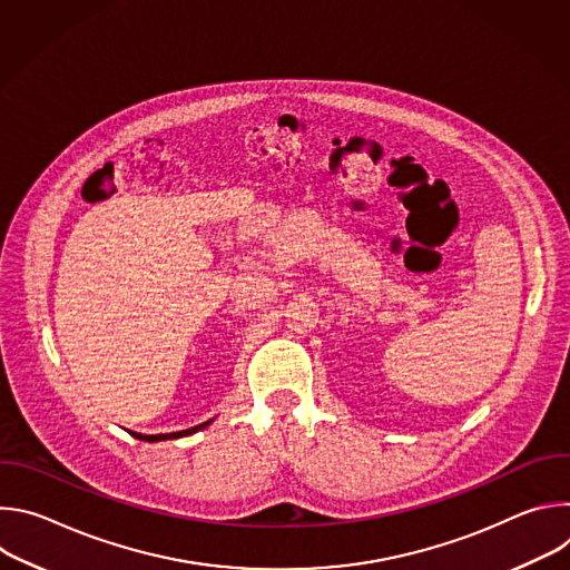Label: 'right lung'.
Instances as JSON below:
<instances>
[{"label":"right lung","instance_id":"right-lung-1","mask_svg":"<svg viewBox=\"0 0 570 570\" xmlns=\"http://www.w3.org/2000/svg\"><path fill=\"white\" fill-rule=\"evenodd\" d=\"M212 422H214V420H207V422H203V424H198V426H194V429L178 431V433H159V435H141V433H135V431H128V433H130L132 438H137V440H144V442H161V440H178V438L194 435V433H198V431L207 429Z\"/></svg>","mask_w":570,"mask_h":570}]
</instances>
